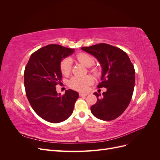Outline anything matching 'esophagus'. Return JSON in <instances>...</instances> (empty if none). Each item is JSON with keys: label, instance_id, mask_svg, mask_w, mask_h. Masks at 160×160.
<instances>
[{"label": "esophagus", "instance_id": "esophagus-1", "mask_svg": "<svg viewBox=\"0 0 160 160\" xmlns=\"http://www.w3.org/2000/svg\"><path fill=\"white\" fill-rule=\"evenodd\" d=\"M79 96L80 97H83V96H87L88 95V93H79Z\"/></svg>", "mask_w": 160, "mask_h": 160}]
</instances>
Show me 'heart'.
Masks as SVG:
<instances>
[{"label":"heart","instance_id":"b5f03b06","mask_svg":"<svg viewBox=\"0 0 160 160\" xmlns=\"http://www.w3.org/2000/svg\"><path fill=\"white\" fill-rule=\"evenodd\" d=\"M77 61L82 65L87 67L93 66L95 62V58L91 55L85 52H80L76 56ZM60 70L61 73L64 76H68L72 70V61L70 58H65L60 62ZM90 72L94 75H98L99 71L96 67H92L90 69ZM93 83V77L88 75L83 77H73L70 79L69 85L71 88L79 91H85L88 89V87Z\"/></svg>","mask_w":160,"mask_h":160}]
</instances>
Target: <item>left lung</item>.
<instances>
[{
    "mask_svg": "<svg viewBox=\"0 0 160 160\" xmlns=\"http://www.w3.org/2000/svg\"><path fill=\"white\" fill-rule=\"evenodd\" d=\"M81 49L95 57L102 67L98 88L107 91L103 95L95 92L97 103L91 107L95 117L111 121L118 118L127 109L135 86V69L127 53L118 47L99 43Z\"/></svg>",
    "mask_w": 160,
    "mask_h": 160,
    "instance_id": "left-lung-1",
    "label": "left lung"
}]
</instances>
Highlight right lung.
Returning a JSON list of instances; mask_svg holds the SVG:
<instances>
[{"instance_id":"1","label":"right lung","mask_w":160,"mask_h":160,"mask_svg":"<svg viewBox=\"0 0 160 160\" xmlns=\"http://www.w3.org/2000/svg\"><path fill=\"white\" fill-rule=\"evenodd\" d=\"M73 52L59 45H48L34 52L25 67L27 98L35 113L47 122L57 123L69 118L79 98L73 90H66L62 95L56 91L62 81L60 62Z\"/></svg>"}]
</instances>
